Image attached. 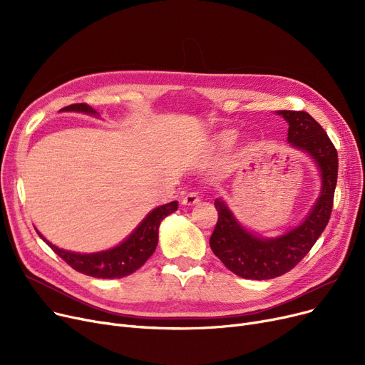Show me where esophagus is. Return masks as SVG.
I'll return each instance as SVG.
<instances>
[{
  "instance_id": "1",
  "label": "esophagus",
  "mask_w": 365,
  "mask_h": 365,
  "mask_svg": "<svg viewBox=\"0 0 365 365\" xmlns=\"http://www.w3.org/2000/svg\"><path fill=\"white\" fill-rule=\"evenodd\" d=\"M201 201V195L198 190H192V192H187L183 200H182V204L183 205H194V204H198Z\"/></svg>"
}]
</instances>
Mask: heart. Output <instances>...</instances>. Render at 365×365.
Listing matches in <instances>:
<instances>
[{
  "label": "heart",
  "mask_w": 365,
  "mask_h": 365,
  "mask_svg": "<svg viewBox=\"0 0 365 365\" xmlns=\"http://www.w3.org/2000/svg\"><path fill=\"white\" fill-rule=\"evenodd\" d=\"M220 140L223 143H231L232 142V136H231V134H223V136L220 138Z\"/></svg>",
  "instance_id": "heart-1"
}]
</instances>
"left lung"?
<instances>
[{
	"instance_id": "obj_1",
	"label": "left lung",
	"mask_w": 365,
	"mask_h": 365,
	"mask_svg": "<svg viewBox=\"0 0 365 365\" xmlns=\"http://www.w3.org/2000/svg\"><path fill=\"white\" fill-rule=\"evenodd\" d=\"M289 123V142L306 152L321 168V195L306 220L293 231L275 240H262L238 225L222 200L215 201L217 223L210 247L222 263L247 279H271L293 267L309 253L327 226L337 183V150L325 130L304 110H278Z\"/></svg>"
}]
</instances>
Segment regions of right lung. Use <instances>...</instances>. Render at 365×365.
<instances>
[{
  "mask_svg": "<svg viewBox=\"0 0 365 365\" xmlns=\"http://www.w3.org/2000/svg\"><path fill=\"white\" fill-rule=\"evenodd\" d=\"M63 110H78L87 113H96V110L87 103H73ZM178 210V202L171 201L165 205H161L145 217V220L136 227L134 231L121 245L112 248V250L93 253V255H78L72 252H65L61 248L50 244L46 238L41 237L51 250L62 257L72 269L78 271L84 275L94 278H123L133 272H136L140 266L155 252L158 244V227L164 217L171 215Z\"/></svg>",
  "mask_w": 365,
  "mask_h": 365,
  "instance_id": "add662e5",
  "label": "right lung"
}]
</instances>
